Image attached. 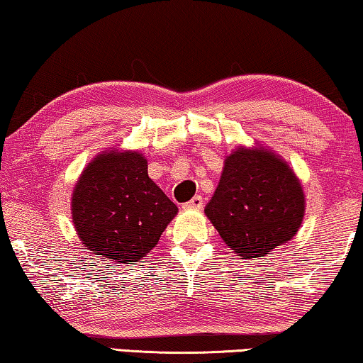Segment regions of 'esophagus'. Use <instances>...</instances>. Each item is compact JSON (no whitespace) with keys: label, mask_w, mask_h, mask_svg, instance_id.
I'll list each match as a JSON object with an SVG mask.
<instances>
[{"label":"esophagus","mask_w":363,"mask_h":363,"mask_svg":"<svg viewBox=\"0 0 363 363\" xmlns=\"http://www.w3.org/2000/svg\"><path fill=\"white\" fill-rule=\"evenodd\" d=\"M203 204H204L203 198H201V196H194V198H191V199L188 201V203L185 204V208H186V209H201V208H203Z\"/></svg>","instance_id":"esophagus-1"}]
</instances>
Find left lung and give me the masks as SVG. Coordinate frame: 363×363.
Instances as JSON below:
<instances>
[{"instance_id": "8db88e82", "label": "left lung", "mask_w": 363, "mask_h": 363, "mask_svg": "<svg viewBox=\"0 0 363 363\" xmlns=\"http://www.w3.org/2000/svg\"><path fill=\"white\" fill-rule=\"evenodd\" d=\"M204 213L233 253L259 258L302 227L305 193L292 167L274 150L238 146L225 157Z\"/></svg>"}]
</instances>
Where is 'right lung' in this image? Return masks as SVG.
I'll list each match as a JSON object with an SVG mask.
<instances>
[{
  "label": "right lung",
  "mask_w": 363,
  "mask_h": 363,
  "mask_svg": "<svg viewBox=\"0 0 363 363\" xmlns=\"http://www.w3.org/2000/svg\"><path fill=\"white\" fill-rule=\"evenodd\" d=\"M177 213V206L149 178L147 159L138 150H102L72 189L77 237L89 252L116 264L144 258Z\"/></svg>",
  "instance_id": "right-lung-1"
}]
</instances>
